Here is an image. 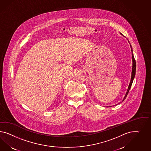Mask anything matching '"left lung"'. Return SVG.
<instances>
[{
  "mask_svg": "<svg viewBox=\"0 0 151 151\" xmlns=\"http://www.w3.org/2000/svg\"><path fill=\"white\" fill-rule=\"evenodd\" d=\"M120 34L122 35V33H120ZM123 36V35H122ZM128 42H129V41H128ZM131 48V52H132V73H131V78L130 82L129 83V85L128 87V88L127 90V93L125 94V96L124 97V98L123 99L122 101H124V99L127 97V95L128 94V93L129 92V90H130L131 87L132 85V83L134 81V76H135V73H136V61H135V59H134V54H133V51H132V47H131V45H130Z\"/></svg>",
  "mask_w": 151,
  "mask_h": 151,
  "instance_id": "8db88e82",
  "label": "left lung"
}]
</instances>
